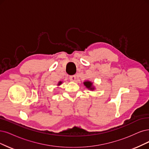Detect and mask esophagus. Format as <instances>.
<instances>
[{
  "label": "esophagus",
  "instance_id": "1",
  "mask_svg": "<svg viewBox=\"0 0 149 149\" xmlns=\"http://www.w3.org/2000/svg\"><path fill=\"white\" fill-rule=\"evenodd\" d=\"M70 80L72 81H74L76 80V76L75 75H71L70 76Z\"/></svg>",
  "mask_w": 149,
  "mask_h": 149
}]
</instances>
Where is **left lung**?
Listing matches in <instances>:
<instances>
[{
    "label": "left lung",
    "instance_id": "obj_1",
    "mask_svg": "<svg viewBox=\"0 0 149 149\" xmlns=\"http://www.w3.org/2000/svg\"><path fill=\"white\" fill-rule=\"evenodd\" d=\"M84 85L87 89H88L91 91H93L95 90V86L93 85V82H91V81H89V80L85 81L84 82Z\"/></svg>",
    "mask_w": 149,
    "mask_h": 149
}]
</instances>
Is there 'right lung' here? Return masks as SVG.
Here are the masks:
<instances>
[{
  "label": "right lung",
  "mask_w": 149,
  "mask_h": 149,
  "mask_svg": "<svg viewBox=\"0 0 149 149\" xmlns=\"http://www.w3.org/2000/svg\"><path fill=\"white\" fill-rule=\"evenodd\" d=\"M62 84H63V81H59L58 82V83L57 85H58V86H59V85H61Z\"/></svg>",
  "instance_id": "1"
}]
</instances>
